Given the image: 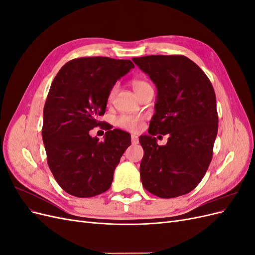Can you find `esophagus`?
I'll return each instance as SVG.
<instances>
[{
  "label": "esophagus",
  "mask_w": 255,
  "mask_h": 255,
  "mask_svg": "<svg viewBox=\"0 0 255 255\" xmlns=\"http://www.w3.org/2000/svg\"><path fill=\"white\" fill-rule=\"evenodd\" d=\"M130 140H132V144H137L138 143V137L136 135H132V137H130Z\"/></svg>",
  "instance_id": "esophagus-1"
}]
</instances>
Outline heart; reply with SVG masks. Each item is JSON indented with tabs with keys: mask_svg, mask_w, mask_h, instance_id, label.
<instances>
[{
	"mask_svg": "<svg viewBox=\"0 0 255 255\" xmlns=\"http://www.w3.org/2000/svg\"><path fill=\"white\" fill-rule=\"evenodd\" d=\"M130 84H132V87L135 90L137 96H139L141 92H143L148 88H152L151 85L148 82H145L140 79H134ZM116 90H117V86L114 85L109 92V96H107L109 101H112V100L114 99ZM116 125H117L119 128H122L128 129V130H133V132H135V130H137L141 126V118L137 117V116L121 115L120 117H118L117 121H116Z\"/></svg>",
	"mask_w": 255,
	"mask_h": 255,
	"instance_id": "heart-1",
	"label": "heart"
}]
</instances>
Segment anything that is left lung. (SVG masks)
<instances>
[{
  "label": "left lung",
  "instance_id": "left-lung-1",
  "mask_svg": "<svg viewBox=\"0 0 255 255\" xmlns=\"http://www.w3.org/2000/svg\"><path fill=\"white\" fill-rule=\"evenodd\" d=\"M134 63L156 85L155 114L149 134L139 137L142 186L159 198L186 195L201 182L213 158L218 113L213 85L184 55L134 57ZM157 133L169 134L158 146Z\"/></svg>",
  "mask_w": 255,
  "mask_h": 255
}]
</instances>
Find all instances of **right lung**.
Returning a JSON list of instances; mask_svg holds the SVG:
<instances>
[{
	"label": "right lung",
	"mask_w": 255,
	"mask_h": 255,
	"mask_svg": "<svg viewBox=\"0 0 255 255\" xmlns=\"http://www.w3.org/2000/svg\"><path fill=\"white\" fill-rule=\"evenodd\" d=\"M134 64L128 59L80 57L68 61L53 80L43 109L42 139L50 170L69 195L90 198L111 187L115 168L130 144V135L106 128L105 138L89 130L99 121L107 96Z\"/></svg>",
	"instance_id": "add662e5"
}]
</instances>
